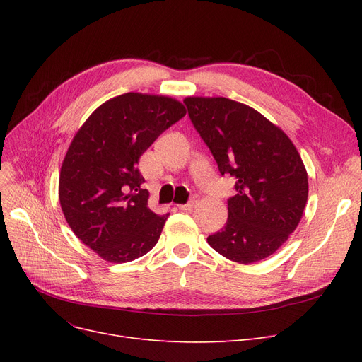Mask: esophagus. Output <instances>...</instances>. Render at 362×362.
Wrapping results in <instances>:
<instances>
[{"label":"esophagus","instance_id":"obj_1","mask_svg":"<svg viewBox=\"0 0 362 362\" xmlns=\"http://www.w3.org/2000/svg\"><path fill=\"white\" fill-rule=\"evenodd\" d=\"M198 202H199V199H198V197L195 195V197H192V199L191 201H189L187 204H180L179 205V208H180V210H192V208H195L197 205H198Z\"/></svg>","mask_w":362,"mask_h":362}]
</instances>
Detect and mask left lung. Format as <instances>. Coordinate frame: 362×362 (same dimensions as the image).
<instances>
[{
	"mask_svg": "<svg viewBox=\"0 0 362 362\" xmlns=\"http://www.w3.org/2000/svg\"><path fill=\"white\" fill-rule=\"evenodd\" d=\"M183 103L220 173L236 179L227 223L208 236V245L245 265L270 257L296 229L308 199L307 168L296 146L246 104L223 97H186Z\"/></svg>",
	"mask_w": 362,
	"mask_h": 362,
	"instance_id": "obj_1",
	"label": "left lung"
}]
</instances>
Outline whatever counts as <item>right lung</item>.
<instances>
[{
    "label": "right lung",
    "mask_w": 362,
    "mask_h": 362,
    "mask_svg": "<svg viewBox=\"0 0 362 362\" xmlns=\"http://www.w3.org/2000/svg\"><path fill=\"white\" fill-rule=\"evenodd\" d=\"M185 114L176 98L127 92L101 104L73 136L60 205L73 233L103 259L129 262L157 245L168 214L151 211L138 161Z\"/></svg>",
    "instance_id": "obj_1"
}]
</instances>
